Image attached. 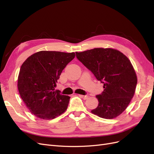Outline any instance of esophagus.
Segmentation results:
<instances>
[{
  "label": "esophagus",
  "mask_w": 154,
  "mask_h": 154,
  "mask_svg": "<svg viewBox=\"0 0 154 154\" xmlns=\"http://www.w3.org/2000/svg\"><path fill=\"white\" fill-rule=\"evenodd\" d=\"M80 97H82L83 100H87L88 98V96L87 95H80Z\"/></svg>",
  "instance_id": "esophagus-1"
}]
</instances>
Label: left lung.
<instances>
[{
	"label": "left lung",
	"instance_id": "left-lung-1",
	"mask_svg": "<svg viewBox=\"0 0 154 154\" xmlns=\"http://www.w3.org/2000/svg\"><path fill=\"white\" fill-rule=\"evenodd\" d=\"M76 54L103 83V91L96 95L98 105L91 112L105 119L116 118L127 109L136 91L137 76L129 59L111 48H94Z\"/></svg>",
	"mask_w": 154,
	"mask_h": 154
}]
</instances>
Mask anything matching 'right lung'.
I'll use <instances>...</instances> for the list:
<instances>
[{
  "mask_svg": "<svg viewBox=\"0 0 154 154\" xmlns=\"http://www.w3.org/2000/svg\"><path fill=\"white\" fill-rule=\"evenodd\" d=\"M74 57V53L42 51L23 63L18 77V89L31 114L48 120L66 110L70 97L54 91V87L63 69Z\"/></svg>",
  "mask_w": 154,
  "mask_h": 154,
  "instance_id": "obj_1",
  "label": "right lung"
}]
</instances>
